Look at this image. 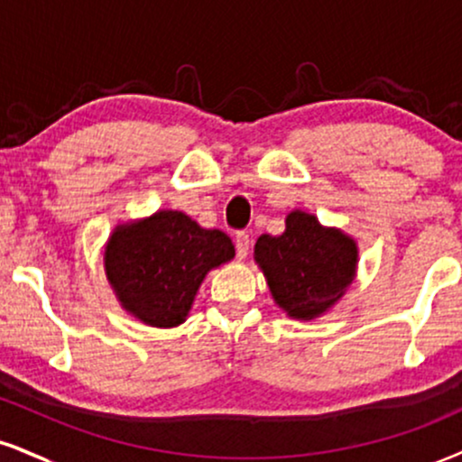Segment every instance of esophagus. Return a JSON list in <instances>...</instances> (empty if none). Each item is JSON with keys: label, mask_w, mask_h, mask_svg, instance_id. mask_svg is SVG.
<instances>
[{"label": "esophagus", "mask_w": 462, "mask_h": 462, "mask_svg": "<svg viewBox=\"0 0 462 462\" xmlns=\"http://www.w3.org/2000/svg\"><path fill=\"white\" fill-rule=\"evenodd\" d=\"M235 247H236V258L245 260L247 254H249V235H247V232H236Z\"/></svg>", "instance_id": "esophagus-1"}]
</instances>
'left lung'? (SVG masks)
I'll list each match as a JSON object with an SVG mask.
<instances>
[{
    "mask_svg": "<svg viewBox=\"0 0 462 462\" xmlns=\"http://www.w3.org/2000/svg\"><path fill=\"white\" fill-rule=\"evenodd\" d=\"M254 254L277 305L303 320L322 314L342 297L357 264L353 238L322 227L314 215L301 210L286 217L284 235L260 236Z\"/></svg>",
    "mask_w": 462,
    "mask_h": 462,
    "instance_id": "1",
    "label": "left lung"
}]
</instances>
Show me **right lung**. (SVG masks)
Masks as SVG:
<instances>
[{
	"label": "right lung",
	"mask_w": 462,
	"mask_h": 462,
	"mask_svg": "<svg viewBox=\"0 0 462 462\" xmlns=\"http://www.w3.org/2000/svg\"><path fill=\"white\" fill-rule=\"evenodd\" d=\"M235 258L221 230H204L178 210H161L118 226L105 247V271L122 308L152 327H176L191 310L199 284Z\"/></svg>",
	"instance_id": "1"
}]
</instances>
